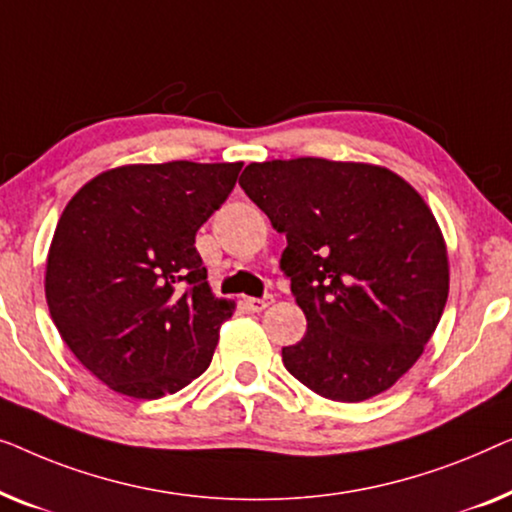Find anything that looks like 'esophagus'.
<instances>
[{
  "instance_id": "1",
  "label": "esophagus",
  "mask_w": 512,
  "mask_h": 512,
  "mask_svg": "<svg viewBox=\"0 0 512 512\" xmlns=\"http://www.w3.org/2000/svg\"><path fill=\"white\" fill-rule=\"evenodd\" d=\"M271 301H273V297H264V299L248 297V299H246V308H248V311H253V313H259V311H264V308L269 306Z\"/></svg>"
}]
</instances>
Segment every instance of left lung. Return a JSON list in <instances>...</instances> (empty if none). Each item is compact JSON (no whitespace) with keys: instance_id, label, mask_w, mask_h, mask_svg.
Here are the masks:
<instances>
[{"instance_id":"obj_1","label":"left lung","mask_w":512,"mask_h":512,"mask_svg":"<svg viewBox=\"0 0 512 512\" xmlns=\"http://www.w3.org/2000/svg\"><path fill=\"white\" fill-rule=\"evenodd\" d=\"M239 185L285 234L280 269L306 315L283 348L299 383L331 401L383 394L438 327L450 290L448 246L408 181L366 162H253Z\"/></svg>"}]
</instances>
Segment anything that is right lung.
Listing matches in <instances>:
<instances>
[{
	"label": "right lung",
	"mask_w": 512,
	"mask_h": 512,
	"mask_svg": "<svg viewBox=\"0 0 512 512\" xmlns=\"http://www.w3.org/2000/svg\"><path fill=\"white\" fill-rule=\"evenodd\" d=\"M243 162L125 164L64 206L46 259L62 341L113 392L160 399L211 364L234 301L218 299L194 248Z\"/></svg>",
	"instance_id": "obj_1"
}]
</instances>
